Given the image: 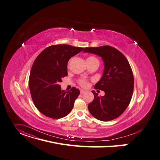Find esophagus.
<instances>
[{"instance_id": "34e87169", "label": "esophagus", "mask_w": 160, "mask_h": 160, "mask_svg": "<svg viewBox=\"0 0 160 160\" xmlns=\"http://www.w3.org/2000/svg\"><path fill=\"white\" fill-rule=\"evenodd\" d=\"M85 91H83V90H82V89H81V90H80V94H83V93H85Z\"/></svg>"}]
</instances>
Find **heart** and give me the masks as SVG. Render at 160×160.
I'll return each instance as SVG.
<instances>
[{
  "mask_svg": "<svg viewBox=\"0 0 160 160\" xmlns=\"http://www.w3.org/2000/svg\"><path fill=\"white\" fill-rule=\"evenodd\" d=\"M93 61H98V59L94 56H89L88 57V59H87V62H93ZM69 62H68V66H69ZM78 83H79L80 85L83 87V88H87V87H88V85H89L88 81L85 78L79 79L78 80Z\"/></svg>",
  "mask_w": 160,
  "mask_h": 160,
  "instance_id": "heart-1",
  "label": "heart"
}]
</instances>
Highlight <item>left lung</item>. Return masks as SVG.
Listing matches in <instances>:
<instances>
[{"mask_svg":"<svg viewBox=\"0 0 160 160\" xmlns=\"http://www.w3.org/2000/svg\"><path fill=\"white\" fill-rule=\"evenodd\" d=\"M83 52L101 57L105 63L103 75L94 88L105 94L98 96L92 91L94 98L88 105L89 111L101 121L118 118L128 107L133 92V74L128 61L120 51L108 45L87 47Z\"/></svg>","mask_w":160,"mask_h":160,"instance_id":"1","label":"left lung"}]
</instances>
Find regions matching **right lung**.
I'll use <instances>...</instances> for the list:
<instances>
[{
	"mask_svg": "<svg viewBox=\"0 0 160 160\" xmlns=\"http://www.w3.org/2000/svg\"><path fill=\"white\" fill-rule=\"evenodd\" d=\"M83 50L69 45H52L43 50L34 61L28 86L35 107L47 117L62 118L73 108L79 89L72 87L68 92L62 91L59 83L68 76L70 58Z\"/></svg>",
	"mask_w": 160,
	"mask_h": 160,
	"instance_id": "1",
	"label": "right lung"
}]
</instances>
